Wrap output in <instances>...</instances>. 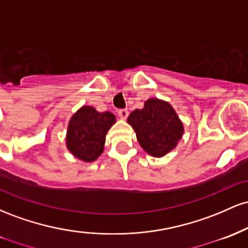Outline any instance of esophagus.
<instances>
[{"instance_id": "1", "label": "esophagus", "mask_w": 248, "mask_h": 248, "mask_svg": "<svg viewBox=\"0 0 248 248\" xmlns=\"http://www.w3.org/2000/svg\"><path fill=\"white\" fill-rule=\"evenodd\" d=\"M118 114L120 116L121 119H126L128 114H129V112H128V109H119L118 110Z\"/></svg>"}]
</instances>
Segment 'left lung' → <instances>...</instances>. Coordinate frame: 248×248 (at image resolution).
Segmentation results:
<instances>
[{"mask_svg":"<svg viewBox=\"0 0 248 248\" xmlns=\"http://www.w3.org/2000/svg\"><path fill=\"white\" fill-rule=\"evenodd\" d=\"M128 124L135 130L140 146L154 157L171 152L184 132L171 105L157 98L149 99L142 109L130 113Z\"/></svg>","mask_w":248,"mask_h":248,"instance_id":"left-lung-1","label":"left lung"}]
</instances>
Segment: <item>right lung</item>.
Returning <instances> with one entry per match:
<instances>
[{
	"mask_svg": "<svg viewBox=\"0 0 248 248\" xmlns=\"http://www.w3.org/2000/svg\"><path fill=\"white\" fill-rule=\"evenodd\" d=\"M114 122L112 113H100L91 106H82L71 118L67 127V149L81 161L96 160L104 152L106 134Z\"/></svg>",
	"mask_w": 248,
	"mask_h": 248,
	"instance_id": "right-lung-1",
	"label": "right lung"
}]
</instances>
